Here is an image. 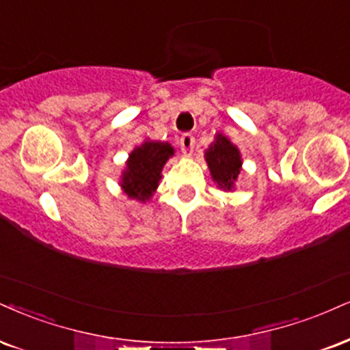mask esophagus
I'll list each match as a JSON object with an SVG mask.
<instances>
[{
    "label": "esophagus",
    "mask_w": 350,
    "mask_h": 350,
    "mask_svg": "<svg viewBox=\"0 0 350 350\" xmlns=\"http://www.w3.org/2000/svg\"><path fill=\"white\" fill-rule=\"evenodd\" d=\"M193 143H196V138L191 133H184L180 137V148H183L184 154H191L193 150Z\"/></svg>",
    "instance_id": "34e87169"
}]
</instances>
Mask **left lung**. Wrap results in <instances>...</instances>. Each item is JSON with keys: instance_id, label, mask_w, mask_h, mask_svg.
<instances>
[{"instance_id": "obj_1", "label": "left lung", "mask_w": 350, "mask_h": 350, "mask_svg": "<svg viewBox=\"0 0 350 350\" xmlns=\"http://www.w3.org/2000/svg\"><path fill=\"white\" fill-rule=\"evenodd\" d=\"M205 159H207L213 180H217L220 187L230 191L241 167V157L237 146L231 145L226 137L218 135L217 140L210 145L205 153Z\"/></svg>"}]
</instances>
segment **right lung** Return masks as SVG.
I'll return each mask as SVG.
<instances>
[{
    "label": "right lung",
    "mask_w": 350,
    "mask_h": 350,
    "mask_svg": "<svg viewBox=\"0 0 350 350\" xmlns=\"http://www.w3.org/2000/svg\"><path fill=\"white\" fill-rule=\"evenodd\" d=\"M174 153L170 143L146 142L130 154L127 170L122 178V187L132 199H150L161 180V170L167 158Z\"/></svg>",
    "instance_id": "right-lung-1"
}]
</instances>
